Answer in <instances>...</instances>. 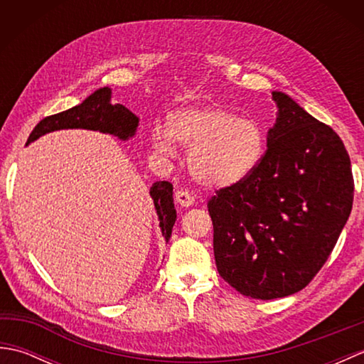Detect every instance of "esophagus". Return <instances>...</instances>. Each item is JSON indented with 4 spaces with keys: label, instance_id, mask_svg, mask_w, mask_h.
Wrapping results in <instances>:
<instances>
[{
    "label": "esophagus",
    "instance_id": "34e87169",
    "mask_svg": "<svg viewBox=\"0 0 364 364\" xmlns=\"http://www.w3.org/2000/svg\"><path fill=\"white\" fill-rule=\"evenodd\" d=\"M175 202L180 205V206H183V208H189V206L194 205L196 198H194V196H192L188 189H178L175 192Z\"/></svg>",
    "mask_w": 364,
    "mask_h": 364
}]
</instances>
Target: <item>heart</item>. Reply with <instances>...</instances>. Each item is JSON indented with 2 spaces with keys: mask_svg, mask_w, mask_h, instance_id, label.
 <instances>
[{
  "mask_svg": "<svg viewBox=\"0 0 364 364\" xmlns=\"http://www.w3.org/2000/svg\"><path fill=\"white\" fill-rule=\"evenodd\" d=\"M168 136L189 146V172L210 188H230L247 180L258 167L266 145L257 122L242 119L220 105L186 107L170 114L167 134L158 131L153 136L158 151H172Z\"/></svg>",
  "mask_w": 364,
  "mask_h": 364,
  "instance_id": "1",
  "label": "heart"
}]
</instances>
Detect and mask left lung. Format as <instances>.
I'll return each mask as SVG.
<instances>
[{
	"instance_id": "left-lung-1",
	"label": "left lung",
	"mask_w": 364,
	"mask_h": 364,
	"mask_svg": "<svg viewBox=\"0 0 364 364\" xmlns=\"http://www.w3.org/2000/svg\"><path fill=\"white\" fill-rule=\"evenodd\" d=\"M252 175L208 202L220 277L242 296L296 294L326 264L353 203L350 158L333 129L283 92Z\"/></svg>"
}]
</instances>
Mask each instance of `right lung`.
Wrapping results in <instances>:
<instances>
[{
  "instance_id": "1",
  "label": "right lung",
  "mask_w": 364,
  "mask_h": 364,
  "mask_svg": "<svg viewBox=\"0 0 364 364\" xmlns=\"http://www.w3.org/2000/svg\"><path fill=\"white\" fill-rule=\"evenodd\" d=\"M139 125V119L127 109L123 105L111 103V89L102 87L89 95L84 102L72 109L45 117L36 125L29 134L28 142H34L41 136L58 129L84 128L102 131L112 136H117L122 141L133 137ZM150 197L156 208L159 227L162 236L168 242L172 236V228L176 220V210L173 206V186L168 181H156L150 188Z\"/></svg>"
}]
</instances>
